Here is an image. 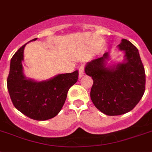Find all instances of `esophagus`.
Instances as JSON below:
<instances>
[{"mask_svg":"<svg viewBox=\"0 0 152 152\" xmlns=\"http://www.w3.org/2000/svg\"><path fill=\"white\" fill-rule=\"evenodd\" d=\"M84 74H85V72H84V66L82 65L79 69V77L80 78L83 77L84 76Z\"/></svg>","mask_w":152,"mask_h":152,"instance_id":"esophagus-1","label":"esophagus"}]
</instances>
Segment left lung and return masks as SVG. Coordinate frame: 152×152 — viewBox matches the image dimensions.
<instances>
[{"instance_id": "8db88e82", "label": "left lung", "mask_w": 152, "mask_h": 152, "mask_svg": "<svg viewBox=\"0 0 152 152\" xmlns=\"http://www.w3.org/2000/svg\"><path fill=\"white\" fill-rule=\"evenodd\" d=\"M124 52L122 62L111 64L109 52L88 62L85 72L94 80L90 98L94 106L106 115H121L138 104L145 90V68L138 49L122 39L117 45Z\"/></svg>"}]
</instances>
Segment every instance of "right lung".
Returning a JSON list of instances; mask_svg holds the SVG:
<instances>
[{
  "instance_id": "obj_1",
  "label": "right lung",
  "mask_w": 152,
  "mask_h": 152,
  "mask_svg": "<svg viewBox=\"0 0 152 152\" xmlns=\"http://www.w3.org/2000/svg\"><path fill=\"white\" fill-rule=\"evenodd\" d=\"M27 44L19 48L11 59L7 80L9 95L15 108L27 117L36 121L51 119L62 110L69 88L78 80L79 72L58 74L42 81L28 78L22 66Z\"/></svg>"
}]
</instances>
